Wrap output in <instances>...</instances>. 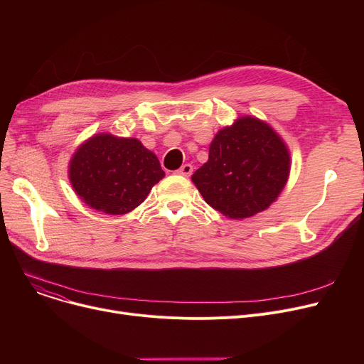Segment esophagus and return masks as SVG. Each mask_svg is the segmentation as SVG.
<instances>
[{
  "label": "esophagus",
  "mask_w": 364,
  "mask_h": 364,
  "mask_svg": "<svg viewBox=\"0 0 364 364\" xmlns=\"http://www.w3.org/2000/svg\"><path fill=\"white\" fill-rule=\"evenodd\" d=\"M193 172V166L190 164H184L180 169H177V174L181 177H190V174Z\"/></svg>",
  "instance_id": "1"
}]
</instances>
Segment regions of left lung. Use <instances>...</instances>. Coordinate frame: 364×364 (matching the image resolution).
<instances>
[{
  "mask_svg": "<svg viewBox=\"0 0 364 364\" xmlns=\"http://www.w3.org/2000/svg\"><path fill=\"white\" fill-rule=\"evenodd\" d=\"M291 171L289 150L258 118L242 117L220 129L192 181L205 202L227 218H250L280 195Z\"/></svg>",
  "mask_w": 364,
  "mask_h": 364,
  "instance_id": "obj_1",
  "label": "left lung"
}]
</instances>
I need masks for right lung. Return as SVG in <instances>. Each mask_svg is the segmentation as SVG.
<instances>
[{"label": "right lung", "instance_id": "right-lung-1", "mask_svg": "<svg viewBox=\"0 0 364 364\" xmlns=\"http://www.w3.org/2000/svg\"><path fill=\"white\" fill-rule=\"evenodd\" d=\"M165 177L153 151L137 139L95 134L69 162V180L88 206L109 215L132 211Z\"/></svg>", "mask_w": 364, "mask_h": 364}]
</instances>
